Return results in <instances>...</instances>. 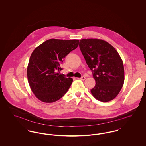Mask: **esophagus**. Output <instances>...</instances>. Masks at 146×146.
<instances>
[{
	"label": "esophagus",
	"instance_id": "obj_1",
	"mask_svg": "<svg viewBox=\"0 0 146 146\" xmlns=\"http://www.w3.org/2000/svg\"><path fill=\"white\" fill-rule=\"evenodd\" d=\"M78 79H80V80H84L86 79V78H85V76H82V77H81V78H78Z\"/></svg>",
	"mask_w": 146,
	"mask_h": 146
}]
</instances>
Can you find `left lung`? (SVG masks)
Instances as JSON below:
<instances>
[{"mask_svg":"<svg viewBox=\"0 0 146 146\" xmlns=\"http://www.w3.org/2000/svg\"><path fill=\"white\" fill-rule=\"evenodd\" d=\"M79 48L96 84L91 90L98 101L108 102L117 96L124 83V68L117 51L102 39H84Z\"/></svg>","mask_w":146,"mask_h":146,"instance_id":"8db88e82","label":"left lung"}]
</instances>
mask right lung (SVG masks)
I'll use <instances>...</instances> for the list:
<instances>
[{
  "label": "right lung",
  "instance_id": "obj_1",
  "mask_svg": "<svg viewBox=\"0 0 146 146\" xmlns=\"http://www.w3.org/2000/svg\"><path fill=\"white\" fill-rule=\"evenodd\" d=\"M79 40L51 39L36 47L32 53L27 69L31 90L43 102L52 103L67 92L71 78L56 72L62 70L60 64L70 51L76 49Z\"/></svg>",
  "mask_w": 146,
  "mask_h": 146
}]
</instances>
